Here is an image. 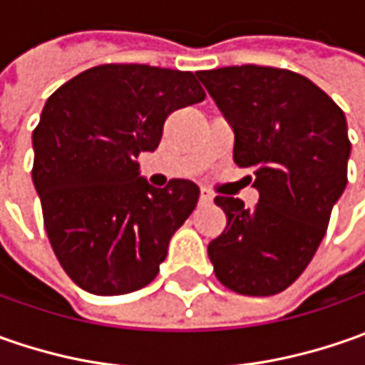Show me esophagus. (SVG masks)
Segmentation results:
<instances>
[{
  "label": "esophagus",
  "instance_id": "34e87169",
  "mask_svg": "<svg viewBox=\"0 0 365 365\" xmlns=\"http://www.w3.org/2000/svg\"><path fill=\"white\" fill-rule=\"evenodd\" d=\"M199 203H201V205H211V203H213V197H211V195H209L207 190H201V192H199Z\"/></svg>",
  "mask_w": 365,
  "mask_h": 365
}]
</instances>
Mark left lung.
Listing matches in <instances>:
<instances>
[{"instance_id": "8db88e82", "label": "left lung", "mask_w": 365, "mask_h": 365, "mask_svg": "<svg viewBox=\"0 0 365 365\" xmlns=\"http://www.w3.org/2000/svg\"><path fill=\"white\" fill-rule=\"evenodd\" d=\"M232 123L233 160L254 168L259 201L215 197L227 225L207 252L217 280L237 294L270 297L309 266L347 185L344 111L313 81L287 68L242 64L199 71Z\"/></svg>"}]
</instances>
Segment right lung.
<instances>
[{
  "label": "right lung",
  "instance_id": "1",
  "mask_svg": "<svg viewBox=\"0 0 365 365\" xmlns=\"http://www.w3.org/2000/svg\"><path fill=\"white\" fill-rule=\"evenodd\" d=\"M203 99L192 73L148 64H99L48 97L32 180L50 245L83 290L115 297L156 278L199 187L173 178L154 189L135 158L158 148L173 111Z\"/></svg>",
  "mask_w": 365,
  "mask_h": 365
}]
</instances>
